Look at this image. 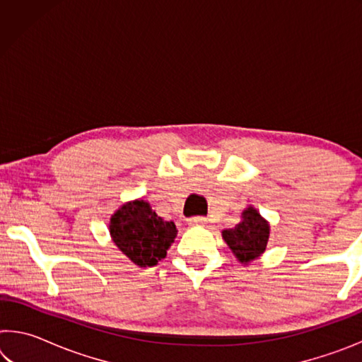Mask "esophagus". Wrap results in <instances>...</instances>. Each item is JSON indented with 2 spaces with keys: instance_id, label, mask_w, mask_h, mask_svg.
Here are the masks:
<instances>
[{
  "instance_id": "esophagus-1",
  "label": "esophagus",
  "mask_w": 362,
  "mask_h": 362,
  "mask_svg": "<svg viewBox=\"0 0 362 362\" xmlns=\"http://www.w3.org/2000/svg\"><path fill=\"white\" fill-rule=\"evenodd\" d=\"M207 222L206 217H192L188 220L189 225H204Z\"/></svg>"
}]
</instances>
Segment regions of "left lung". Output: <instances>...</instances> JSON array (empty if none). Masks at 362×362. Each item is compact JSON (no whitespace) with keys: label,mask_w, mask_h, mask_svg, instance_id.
Returning a JSON list of instances; mask_svg holds the SVG:
<instances>
[{"label":"left lung","mask_w":362,"mask_h":362,"mask_svg":"<svg viewBox=\"0 0 362 362\" xmlns=\"http://www.w3.org/2000/svg\"><path fill=\"white\" fill-rule=\"evenodd\" d=\"M222 238L236 259L247 265L249 262L259 259L265 252L269 238V223L255 207L249 206L241 214V222L235 228L223 230Z\"/></svg>","instance_id":"left-lung-1"}]
</instances>
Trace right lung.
<instances>
[{
  "label": "right lung",
  "instance_id": "1",
  "mask_svg": "<svg viewBox=\"0 0 362 362\" xmlns=\"http://www.w3.org/2000/svg\"><path fill=\"white\" fill-rule=\"evenodd\" d=\"M108 226L116 247L140 268L164 259L177 236L174 222H164L144 199L122 204Z\"/></svg>",
  "mask_w": 362,
  "mask_h": 362
}]
</instances>
